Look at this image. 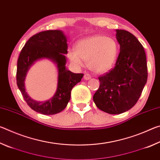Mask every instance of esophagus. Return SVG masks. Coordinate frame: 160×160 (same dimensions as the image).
<instances>
[{"instance_id":"esophagus-1","label":"esophagus","mask_w":160,"mask_h":160,"mask_svg":"<svg viewBox=\"0 0 160 160\" xmlns=\"http://www.w3.org/2000/svg\"><path fill=\"white\" fill-rule=\"evenodd\" d=\"M90 78H91V76H90V74L86 73V74L84 75V79H85V80H90Z\"/></svg>"}]
</instances>
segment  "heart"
Here are the masks:
<instances>
[{"label":"heart","instance_id":"1","mask_svg":"<svg viewBox=\"0 0 160 160\" xmlns=\"http://www.w3.org/2000/svg\"><path fill=\"white\" fill-rule=\"evenodd\" d=\"M118 46L114 39L104 35H94L78 42L75 49L68 52V57L76 67L88 61L90 68L96 73H104L112 68L117 60Z\"/></svg>","mask_w":160,"mask_h":160}]
</instances>
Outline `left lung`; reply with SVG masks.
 I'll return each mask as SVG.
<instances>
[{"mask_svg":"<svg viewBox=\"0 0 160 160\" xmlns=\"http://www.w3.org/2000/svg\"><path fill=\"white\" fill-rule=\"evenodd\" d=\"M120 53L115 67L99 77V88L94 94L96 106L110 114H119L134 106L148 79L146 55L133 34L116 29Z\"/></svg>","mask_w":160,"mask_h":160,"instance_id":"1","label":"left lung"}]
</instances>
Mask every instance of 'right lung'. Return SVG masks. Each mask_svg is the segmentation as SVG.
Instances as JSON below:
<instances>
[{"instance_id": "right-lung-1", "label": "right lung", "mask_w": 160, "mask_h": 160, "mask_svg": "<svg viewBox=\"0 0 160 160\" xmlns=\"http://www.w3.org/2000/svg\"><path fill=\"white\" fill-rule=\"evenodd\" d=\"M66 35L61 30H47L29 39L19 56L17 65V85L27 104L35 112L53 115L63 111L70 99L73 87L80 82L82 73H73L66 67L68 53ZM47 58L57 65L58 84L57 92L49 100L39 102L32 99L26 91L24 81L28 69L35 62Z\"/></svg>"}]
</instances>
